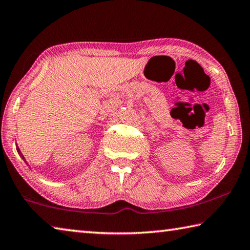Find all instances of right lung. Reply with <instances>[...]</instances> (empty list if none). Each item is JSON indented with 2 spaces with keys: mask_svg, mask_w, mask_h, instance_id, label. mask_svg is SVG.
Here are the masks:
<instances>
[{
  "mask_svg": "<svg viewBox=\"0 0 250 250\" xmlns=\"http://www.w3.org/2000/svg\"><path fill=\"white\" fill-rule=\"evenodd\" d=\"M16 149H17V152H18V154H20V156L22 158V160H24L25 162H26V160H25V157H24V155H22V154H21V149H20V147H16ZM27 163V162H26Z\"/></svg>",
  "mask_w": 250,
  "mask_h": 250,
  "instance_id": "add662e5",
  "label": "right lung"
}]
</instances>
